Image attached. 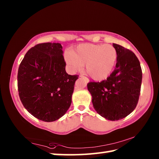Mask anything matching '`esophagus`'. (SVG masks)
<instances>
[{
  "label": "esophagus",
  "mask_w": 159,
  "mask_h": 159,
  "mask_svg": "<svg viewBox=\"0 0 159 159\" xmlns=\"http://www.w3.org/2000/svg\"><path fill=\"white\" fill-rule=\"evenodd\" d=\"M79 77H80V78H83V79H84L86 80V82L88 83V79H86V78H85L84 76H83L82 75H80V76H79Z\"/></svg>",
  "instance_id": "34e87169"
}]
</instances>
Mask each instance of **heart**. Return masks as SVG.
Returning a JSON list of instances; mask_svg holds the SVG:
<instances>
[{"mask_svg":"<svg viewBox=\"0 0 159 159\" xmlns=\"http://www.w3.org/2000/svg\"><path fill=\"white\" fill-rule=\"evenodd\" d=\"M117 59L116 49L109 44H82L65 55L70 69L76 71L84 64L86 72L96 80L106 79L112 73Z\"/></svg>","mask_w":159,"mask_h":159,"instance_id":"obj_1","label":"heart"}]
</instances>
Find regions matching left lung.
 I'll use <instances>...</instances> for the list:
<instances>
[{
  "label": "left lung",
  "mask_w": 159,
  "mask_h": 159,
  "mask_svg": "<svg viewBox=\"0 0 159 159\" xmlns=\"http://www.w3.org/2000/svg\"><path fill=\"white\" fill-rule=\"evenodd\" d=\"M118 59L114 71L106 80L88 83L95 111L109 120H118L134 111L140 94V63L130 50L113 43Z\"/></svg>",
  "instance_id": "left-lung-1"
}]
</instances>
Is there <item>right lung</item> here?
<instances>
[{
	"mask_svg": "<svg viewBox=\"0 0 159 159\" xmlns=\"http://www.w3.org/2000/svg\"><path fill=\"white\" fill-rule=\"evenodd\" d=\"M59 43L35 45L26 53L18 69L20 100L34 117L45 122L59 119L71 106L77 75H69Z\"/></svg>",
	"mask_w": 159,
	"mask_h": 159,
	"instance_id": "obj_1",
	"label": "right lung"
}]
</instances>
